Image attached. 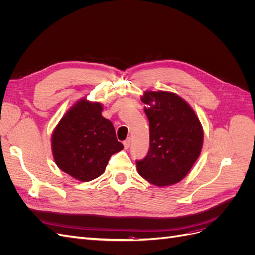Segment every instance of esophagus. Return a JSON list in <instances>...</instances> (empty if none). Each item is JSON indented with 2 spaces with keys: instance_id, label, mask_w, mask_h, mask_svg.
Wrapping results in <instances>:
<instances>
[{
  "instance_id": "esophagus-1",
  "label": "esophagus",
  "mask_w": 255,
  "mask_h": 255,
  "mask_svg": "<svg viewBox=\"0 0 255 255\" xmlns=\"http://www.w3.org/2000/svg\"><path fill=\"white\" fill-rule=\"evenodd\" d=\"M129 144H130V138H128L127 140L123 141V145H125V149H128Z\"/></svg>"
}]
</instances>
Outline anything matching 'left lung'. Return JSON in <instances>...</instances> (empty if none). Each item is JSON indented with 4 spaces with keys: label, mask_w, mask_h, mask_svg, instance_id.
<instances>
[{
    "label": "left lung",
    "mask_w": 255,
    "mask_h": 255,
    "mask_svg": "<svg viewBox=\"0 0 255 255\" xmlns=\"http://www.w3.org/2000/svg\"><path fill=\"white\" fill-rule=\"evenodd\" d=\"M149 119L148 155L136 161L137 171L158 187L186 176L201 154L203 128L192 107L170 91H144L140 98Z\"/></svg>",
    "instance_id": "obj_1"
}]
</instances>
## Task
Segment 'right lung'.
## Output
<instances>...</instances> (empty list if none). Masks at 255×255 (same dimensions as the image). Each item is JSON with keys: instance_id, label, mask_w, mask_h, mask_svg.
Masks as SVG:
<instances>
[{"instance_id": "right-lung-1", "label": "right lung", "mask_w": 255, "mask_h": 255, "mask_svg": "<svg viewBox=\"0 0 255 255\" xmlns=\"http://www.w3.org/2000/svg\"><path fill=\"white\" fill-rule=\"evenodd\" d=\"M102 112L101 103L80 99L52 133L54 161L60 170L81 182L102 175L111 156L123 149L113 123L103 117Z\"/></svg>"}]
</instances>
